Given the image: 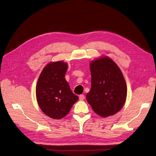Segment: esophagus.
Returning <instances> with one entry per match:
<instances>
[{"label":"esophagus","instance_id":"esophagus-1","mask_svg":"<svg viewBox=\"0 0 156 156\" xmlns=\"http://www.w3.org/2000/svg\"><path fill=\"white\" fill-rule=\"evenodd\" d=\"M84 98H85V97H84V95L81 94V95H79V100L80 101H83L84 99Z\"/></svg>","mask_w":156,"mask_h":156}]
</instances>
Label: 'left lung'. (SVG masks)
I'll return each instance as SVG.
<instances>
[{
	"label": "left lung",
	"instance_id": "8db88e82",
	"mask_svg": "<svg viewBox=\"0 0 156 156\" xmlns=\"http://www.w3.org/2000/svg\"><path fill=\"white\" fill-rule=\"evenodd\" d=\"M91 89L86 98L97 114L106 117L115 114L124 106L127 95L126 83L117 64L102 56L90 64Z\"/></svg>",
	"mask_w": 156,
	"mask_h": 156
}]
</instances>
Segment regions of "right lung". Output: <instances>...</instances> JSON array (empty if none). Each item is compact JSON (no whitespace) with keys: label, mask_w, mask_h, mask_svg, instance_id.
Listing matches in <instances>:
<instances>
[{"label":"right lung","mask_w":156,"mask_h":156,"mask_svg":"<svg viewBox=\"0 0 156 156\" xmlns=\"http://www.w3.org/2000/svg\"><path fill=\"white\" fill-rule=\"evenodd\" d=\"M68 64L51 62L42 69L36 85V98L41 110L51 119L65 117L79 99L65 79Z\"/></svg>","instance_id":"right-lung-1"}]
</instances>
